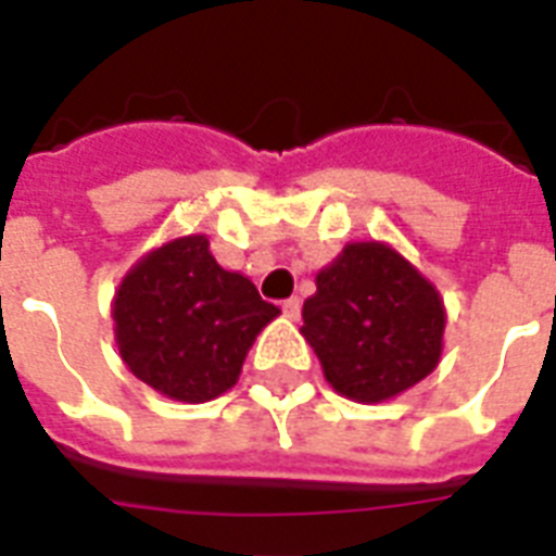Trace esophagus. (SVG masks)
<instances>
[{"label": "esophagus", "instance_id": "obj_1", "mask_svg": "<svg viewBox=\"0 0 556 556\" xmlns=\"http://www.w3.org/2000/svg\"><path fill=\"white\" fill-rule=\"evenodd\" d=\"M283 307V316H287V319H299V313H302V302H299V299H287V302L281 304Z\"/></svg>", "mask_w": 556, "mask_h": 556}]
</instances>
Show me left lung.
<instances>
[{
	"label": "left lung",
	"mask_w": 556,
	"mask_h": 556,
	"mask_svg": "<svg viewBox=\"0 0 556 556\" xmlns=\"http://www.w3.org/2000/svg\"><path fill=\"white\" fill-rule=\"evenodd\" d=\"M302 316L325 381L357 404L390 402L440 366L448 319L440 290L381 240L345 243L316 273Z\"/></svg>",
	"instance_id": "1"
}]
</instances>
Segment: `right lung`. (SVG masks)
Returning <instances> with one entry per match:
<instances>
[{"mask_svg": "<svg viewBox=\"0 0 556 556\" xmlns=\"http://www.w3.org/2000/svg\"><path fill=\"white\" fill-rule=\"evenodd\" d=\"M281 311L252 278L219 266L207 233L166 240L123 275L111 302L119 357L135 378L184 404L240 381L257 333Z\"/></svg>", "mask_w": 556, "mask_h": 556, "instance_id": "right-lung-1", "label": "right lung"}]
</instances>
